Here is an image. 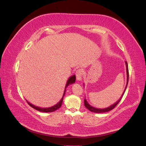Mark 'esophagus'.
<instances>
[{"mask_svg": "<svg viewBox=\"0 0 146 146\" xmlns=\"http://www.w3.org/2000/svg\"><path fill=\"white\" fill-rule=\"evenodd\" d=\"M76 80H78V81H81L82 79V71L79 69V70H77L76 71Z\"/></svg>", "mask_w": 146, "mask_h": 146, "instance_id": "1", "label": "esophagus"}]
</instances>
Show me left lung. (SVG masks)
I'll use <instances>...</instances> for the list:
<instances>
[{"label":"left lung","mask_w":146,"mask_h":146,"mask_svg":"<svg viewBox=\"0 0 146 146\" xmlns=\"http://www.w3.org/2000/svg\"><path fill=\"white\" fill-rule=\"evenodd\" d=\"M125 65H126V71H127V85H126V86L125 88V90L124 91H123V94L122 95V96H121V97L120 98V99L118 101H117L115 103L113 104V105H111V106L108 107L107 108H95L94 107L91 106L90 105L87 101H86V98H85V100H84V104H85V106L86 108H88V109L92 111V112H95V113H104V112H107V111H110V110H111L112 109H113V108L117 106V105L119 103V102L120 101L121 99H122V97L123 94H124L125 93V90L127 88V84H128V82H129V70H128V65H127V63L125 61Z\"/></svg>","instance_id":"left-lung-1"}]
</instances>
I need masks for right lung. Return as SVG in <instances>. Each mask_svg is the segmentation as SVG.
I'll return each instance as SVG.
<instances>
[{
	"label": "right lung",
	"mask_w": 146,
	"mask_h": 146,
	"mask_svg": "<svg viewBox=\"0 0 146 146\" xmlns=\"http://www.w3.org/2000/svg\"><path fill=\"white\" fill-rule=\"evenodd\" d=\"M75 80H76V76H75V75L71 76L69 78H68V81L66 82V86H65V89H64V94H63V97L61 98V100L57 104H56L55 105H54V106H52L51 107H48V108H41V107H37V106H35V105L31 104V103H29L28 101H27V104H28L31 107H33V108H35V109L38 110V111H42V112H52V111H54L55 110H56L58 109V108H60L61 107V106L62 102H63V97H64V96L65 95V92H66V87L69 85L73 84V83H75Z\"/></svg>",
	"instance_id": "1"
}]
</instances>
